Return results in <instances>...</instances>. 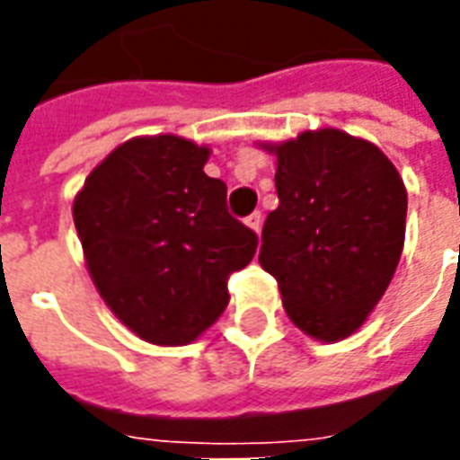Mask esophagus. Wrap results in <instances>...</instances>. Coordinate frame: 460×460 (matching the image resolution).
Returning a JSON list of instances; mask_svg holds the SVG:
<instances>
[{"mask_svg": "<svg viewBox=\"0 0 460 460\" xmlns=\"http://www.w3.org/2000/svg\"><path fill=\"white\" fill-rule=\"evenodd\" d=\"M261 224H263V217H261V211H253L251 217H246V226L256 231V234L261 231Z\"/></svg>", "mask_w": 460, "mask_h": 460, "instance_id": "34e87169", "label": "esophagus"}]
</instances>
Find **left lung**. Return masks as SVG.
<instances>
[{
  "label": "left lung",
  "mask_w": 460,
  "mask_h": 460,
  "mask_svg": "<svg viewBox=\"0 0 460 460\" xmlns=\"http://www.w3.org/2000/svg\"><path fill=\"white\" fill-rule=\"evenodd\" d=\"M276 155L279 209L259 261L308 338L338 342L362 328L402 259L406 187L372 142L335 128L300 132Z\"/></svg>",
  "instance_id": "8db88e82"
}]
</instances>
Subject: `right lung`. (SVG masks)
I'll return each mask as SVG.
<instances>
[{"label": "right lung", "mask_w": 460, "mask_h": 460, "mask_svg": "<svg viewBox=\"0 0 460 460\" xmlns=\"http://www.w3.org/2000/svg\"><path fill=\"white\" fill-rule=\"evenodd\" d=\"M211 150L180 135L118 145L74 199L85 266L115 318L150 345H190L229 305L259 236L226 211Z\"/></svg>", "instance_id": "1"}]
</instances>
